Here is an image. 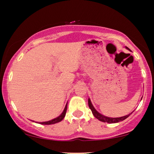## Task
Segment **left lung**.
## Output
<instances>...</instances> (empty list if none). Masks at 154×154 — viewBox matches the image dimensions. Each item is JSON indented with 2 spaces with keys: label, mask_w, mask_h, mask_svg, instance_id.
I'll list each match as a JSON object with an SVG mask.
<instances>
[{
  "label": "left lung",
  "mask_w": 154,
  "mask_h": 154,
  "mask_svg": "<svg viewBox=\"0 0 154 154\" xmlns=\"http://www.w3.org/2000/svg\"><path fill=\"white\" fill-rule=\"evenodd\" d=\"M125 48H127V49H128V48H127V47H125ZM128 50H129V49H128ZM88 105H89L90 109H91L92 113V114L94 115V116L95 117L96 119H97L99 121L104 122V123H119V122L123 121V120H125V119H127L128 117H129V116L132 113V112L131 113H129V114L126 115V116H122V117H119V118H109V117L105 116L101 114V113H99L98 111L94 108L93 105L92 104L91 101H90V99H88Z\"/></svg>",
  "instance_id": "left-lung-1"
}]
</instances>
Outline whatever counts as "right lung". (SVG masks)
<instances>
[{
  "instance_id": "1",
  "label": "right lung",
  "mask_w": 154,
  "mask_h": 154,
  "mask_svg": "<svg viewBox=\"0 0 154 154\" xmlns=\"http://www.w3.org/2000/svg\"><path fill=\"white\" fill-rule=\"evenodd\" d=\"M66 109H67V104H66V106H65V108L64 109V111H63V112L61 113V115L59 116L58 117H57V118H55V119L51 120V121H45V122H38V123L42 124V125H51V124H54V123H59V122L62 121V120L64 119L65 115H66ZM32 121L34 122L33 121Z\"/></svg>"
}]
</instances>
